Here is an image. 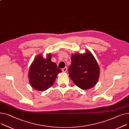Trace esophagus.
I'll return each mask as SVG.
<instances>
[{
  "instance_id": "obj_1",
  "label": "esophagus",
  "mask_w": 129,
  "mask_h": 129,
  "mask_svg": "<svg viewBox=\"0 0 129 129\" xmlns=\"http://www.w3.org/2000/svg\"><path fill=\"white\" fill-rule=\"evenodd\" d=\"M67 68L66 67H64V68H63V69H62V71L63 72H66L67 71Z\"/></svg>"
}]
</instances>
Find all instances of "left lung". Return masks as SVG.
<instances>
[{"instance_id": "left-lung-1", "label": "left lung", "mask_w": 129, "mask_h": 129, "mask_svg": "<svg viewBox=\"0 0 129 129\" xmlns=\"http://www.w3.org/2000/svg\"><path fill=\"white\" fill-rule=\"evenodd\" d=\"M69 77L74 83L82 90L92 88L97 83L100 67L96 59L88 50L84 54L76 53L71 56Z\"/></svg>"}]
</instances>
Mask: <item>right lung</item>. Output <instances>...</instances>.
I'll list each match as a JSON object with an SVG mask.
<instances>
[{
	"instance_id": "add662e5",
	"label": "right lung",
	"mask_w": 129,
	"mask_h": 129,
	"mask_svg": "<svg viewBox=\"0 0 129 129\" xmlns=\"http://www.w3.org/2000/svg\"><path fill=\"white\" fill-rule=\"evenodd\" d=\"M51 59L50 53L47 55L46 58L40 54L35 58L30 66L28 72L29 83L37 91H44L50 88L54 83L58 74L62 72Z\"/></svg>"
}]
</instances>
